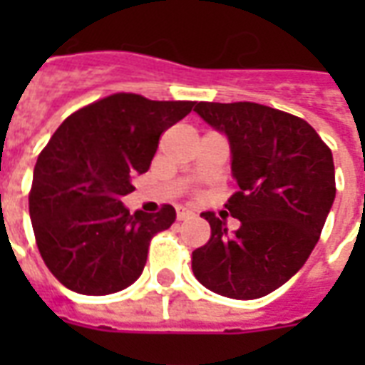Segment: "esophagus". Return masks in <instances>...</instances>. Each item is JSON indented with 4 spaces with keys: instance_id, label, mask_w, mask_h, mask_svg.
I'll use <instances>...</instances> for the list:
<instances>
[{
    "instance_id": "1",
    "label": "esophagus",
    "mask_w": 365,
    "mask_h": 365,
    "mask_svg": "<svg viewBox=\"0 0 365 365\" xmlns=\"http://www.w3.org/2000/svg\"><path fill=\"white\" fill-rule=\"evenodd\" d=\"M195 216L193 210H189L185 206H176V217L178 220H187V217Z\"/></svg>"
}]
</instances>
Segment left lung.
Masks as SVG:
<instances>
[{"label":"left lung","mask_w":365,"mask_h":365,"mask_svg":"<svg viewBox=\"0 0 365 365\" xmlns=\"http://www.w3.org/2000/svg\"><path fill=\"white\" fill-rule=\"evenodd\" d=\"M195 111L231 143L239 191L227 208L240 220L229 235L214 212L200 216L212 235L191 255L205 288L257 299L286 284L317 246L335 199L331 149L301 117L255 102H199Z\"/></svg>","instance_id":"8db88e82"}]
</instances>
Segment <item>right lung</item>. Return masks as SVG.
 Returning <instances> with one entry per match:
<instances>
[{
	"mask_svg": "<svg viewBox=\"0 0 365 365\" xmlns=\"http://www.w3.org/2000/svg\"><path fill=\"white\" fill-rule=\"evenodd\" d=\"M197 102H159L117 93L73 111L43 148L34 168L30 217L45 265L83 295H108L143 271L149 242L176 220L126 210L132 178L148 172L159 138Z\"/></svg>",
	"mask_w": 365,
	"mask_h": 365,
	"instance_id": "add662e5",
	"label": "right lung"
}]
</instances>
